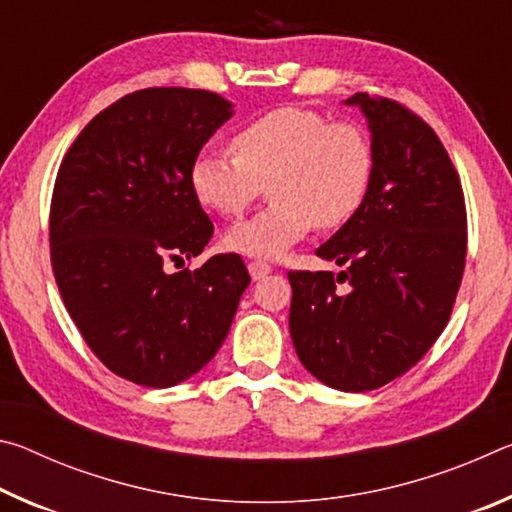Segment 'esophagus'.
I'll return each instance as SVG.
<instances>
[{
    "mask_svg": "<svg viewBox=\"0 0 512 512\" xmlns=\"http://www.w3.org/2000/svg\"><path fill=\"white\" fill-rule=\"evenodd\" d=\"M248 271H250V277H253V280H262V277H266L268 273L273 271V266L262 262V259H253V262L248 264Z\"/></svg>",
    "mask_w": 512,
    "mask_h": 512,
    "instance_id": "34e87169",
    "label": "esophagus"
}]
</instances>
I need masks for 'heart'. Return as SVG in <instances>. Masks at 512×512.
I'll use <instances>...</instances> for the list:
<instances>
[{"label": "heart", "mask_w": 512, "mask_h": 512, "mask_svg": "<svg viewBox=\"0 0 512 512\" xmlns=\"http://www.w3.org/2000/svg\"><path fill=\"white\" fill-rule=\"evenodd\" d=\"M232 151H203L189 183L205 207L244 214L271 187L273 203L225 235L241 255L275 259L314 228L334 230L361 210L375 173V153L354 121L284 106L246 121Z\"/></svg>", "instance_id": "b5f03b06"}]
</instances>
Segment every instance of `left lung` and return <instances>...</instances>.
Here are the masks:
<instances>
[{"instance_id": "obj_1", "label": "left lung", "mask_w": 512, "mask_h": 512, "mask_svg": "<svg viewBox=\"0 0 512 512\" xmlns=\"http://www.w3.org/2000/svg\"><path fill=\"white\" fill-rule=\"evenodd\" d=\"M345 103L368 117L375 173L361 210L316 250L343 271L289 273V329L311 375L363 393L404 375L443 334L463 280L467 212L427 121L368 92Z\"/></svg>"}]
</instances>
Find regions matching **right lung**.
Segmentation results:
<instances>
[{
	"label": "right lung",
	"instance_id": "right-lung-1",
	"mask_svg": "<svg viewBox=\"0 0 512 512\" xmlns=\"http://www.w3.org/2000/svg\"><path fill=\"white\" fill-rule=\"evenodd\" d=\"M230 115L207 90H137L101 110L60 162L49 210L60 298L103 366L133 384L169 388L201 370L250 284L235 253L164 273L212 237L189 171Z\"/></svg>",
	"mask_w": 512,
	"mask_h": 512
}]
</instances>
